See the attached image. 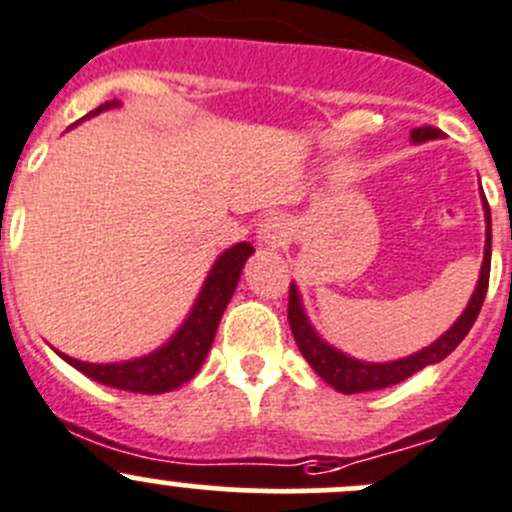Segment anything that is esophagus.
Returning a JSON list of instances; mask_svg holds the SVG:
<instances>
[{
  "mask_svg": "<svg viewBox=\"0 0 512 512\" xmlns=\"http://www.w3.org/2000/svg\"><path fill=\"white\" fill-rule=\"evenodd\" d=\"M257 237H260V242L265 247L280 250V247H285L289 242V227H287L285 220L267 218L265 223L260 225V230H257Z\"/></svg>",
  "mask_w": 512,
  "mask_h": 512,
  "instance_id": "1",
  "label": "esophagus"
}]
</instances>
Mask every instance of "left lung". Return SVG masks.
<instances>
[{
  "label": "left lung",
  "mask_w": 512,
  "mask_h": 512,
  "mask_svg": "<svg viewBox=\"0 0 512 512\" xmlns=\"http://www.w3.org/2000/svg\"><path fill=\"white\" fill-rule=\"evenodd\" d=\"M436 138H443V131L433 126L414 128L411 131V141L414 143H426L436 141ZM485 210V250H483V265H480L478 285L473 289L471 299H468V307L463 309L461 317L453 322V327L448 329L446 334L436 339L428 347L418 349L416 354L404 356V359L394 361H361L354 359V356L339 352L337 347H332L329 342H324L317 334V329L309 322L307 312H304L302 297H299V289L292 282L289 287V307H287V319L289 327H292L294 342H297L299 352H302L307 364L327 381L329 386H334L342 394H361V391H376L386 389V386H394L399 381L409 379L416 371L426 369V366L438 364V361L446 359L458 344L466 339V334L471 332L473 322H476L480 307H483L485 292H488V277H490V208L485 195H480Z\"/></svg>",
  "instance_id": "8db88e82"
}]
</instances>
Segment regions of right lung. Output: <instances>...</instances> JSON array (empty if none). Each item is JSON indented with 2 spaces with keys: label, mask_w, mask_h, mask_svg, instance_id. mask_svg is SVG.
Masks as SVG:
<instances>
[{
  "label": "right lung",
  "mask_w": 512,
  "mask_h": 512,
  "mask_svg": "<svg viewBox=\"0 0 512 512\" xmlns=\"http://www.w3.org/2000/svg\"><path fill=\"white\" fill-rule=\"evenodd\" d=\"M116 106H121V103L106 101L86 118L98 116L101 111ZM252 252H255V247L250 242H237V245L227 247L223 255L215 260V265L210 267L198 299H195L193 309L178 327V332L168 342L160 344L156 352L138 356V359L113 361V364H91V361L74 359V356L56 352V349L54 352L66 364L79 369L81 374H86L103 386H113V389L133 391V394H165V391L178 389L185 381L193 379L200 366H203L205 356L213 347L220 317H223L227 302L235 294L242 267H245L247 257Z\"/></svg>",
  "instance_id": "right-lung-1"
}]
</instances>
